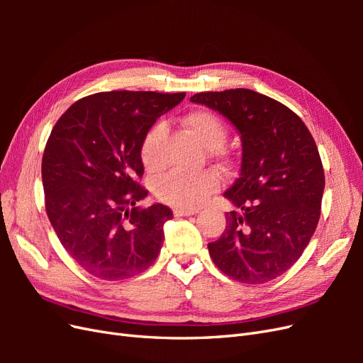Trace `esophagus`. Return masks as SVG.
<instances>
[{
	"label": "esophagus",
	"instance_id": "34e87169",
	"mask_svg": "<svg viewBox=\"0 0 363 363\" xmlns=\"http://www.w3.org/2000/svg\"><path fill=\"white\" fill-rule=\"evenodd\" d=\"M195 213H199V208H195V207H191V208H188V207H175L174 208L175 216H191V215H195Z\"/></svg>",
	"mask_w": 363,
	"mask_h": 363
}]
</instances>
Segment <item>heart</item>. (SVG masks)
I'll return each instance as SVG.
<instances>
[{"instance_id":"1","label":"heart","mask_w":363,"mask_h":363,"mask_svg":"<svg viewBox=\"0 0 363 363\" xmlns=\"http://www.w3.org/2000/svg\"><path fill=\"white\" fill-rule=\"evenodd\" d=\"M183 125L208 150H218L227 139V127L223 119L212 112L195 111L183 118ZM164 124L151 127L140 144V160L148 172H157L164 167L163 139ZM219 186V174L206 169L199 174L171 171L156 183V195L163 203L179 207H196Z\"/></svg>"}]
</instances>
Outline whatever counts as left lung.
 Wrapping results in <instances>:
<instances>
[{
    "mask_svg": "<svg viewBox=\"0 0 363 363\" xmlns=\"http://www.w3.org/2000/svg\"><path fill=\"white\" fill-rule=\"evenodd\" d=\"M191 101L225 116L242 142L239 179L224 192L235 211L208 255L233 280L267 283L300 259L320 221L325 180L315 140L289 107L251 89Z\"/></svg>",
    "mask_w": 363,
    "mask_h": 363,
    "instance_id": "obj_1",
    "label": "left lung"
}]
</instances>
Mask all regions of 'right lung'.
I'll return each mask as SVG.
<instances>
[{
  "mask_svg": "<svg viewBox=\"0 0 363 363\" xmlns=\"http://www.w3.org/2000/svg\"><path fill=\"white\" fill-rule=\"evenodd\" d=\"M184 92H100L75 101L54 125L42 157L50 223L68 255L91 276L118 281L148 269L171 208L135 207L148 192L142 139ZM133 205V209H128Z\"/></svg>",
  "mask_w": 363,
  "mask_h": 363,
  "instance_id": "add662e5",
  "label": "right lung"
}]
</instances>
